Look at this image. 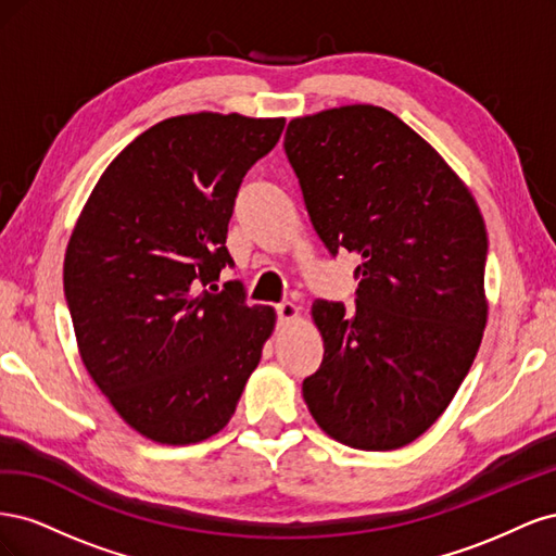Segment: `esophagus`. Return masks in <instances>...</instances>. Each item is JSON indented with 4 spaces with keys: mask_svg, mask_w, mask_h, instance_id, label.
Wrapping results in <instances>:
<instances>
[{
    "mask_svg": "<svg viewBox=\"0 0 556 556\" xmlns=\"http://www.w3.org/2000/svg\"><path fill=\"white\" fill-rule=\"evenodd\" d=\"M299 317H301V308L296 304H292V301H285V304L278 306L280 323H296Z\"/></svg>",
    "mask_w": 556,
    "mask_h": 556,
    "instance_id": "34e87169",
    "label": "esophagus"
}]
</instances>
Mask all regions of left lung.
<instances>
[{
	"label": "left lung",
	"mask_w": 556,
	"mask_h": 556,
	"mask_svg": "<svg viewBox=\"0 0 556 556\" xmlns=\"http://www.w3.org/2000/svg\"><path fill=\"white\" fill-rule=\"evenodd\" d=\"M282 146L317 237L362 260L355 311L311 308L325 357L304 401L333 441L399 450L445 413L478 355L482 213L439 150L382 106L299 115Z\"/></svg>",
	"instance_id": "left-lung-1"
}]
</instances>
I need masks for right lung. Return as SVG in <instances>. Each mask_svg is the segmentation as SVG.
Returning <instances> with one entry per match:
<instances>
[{
  "instance_id": "1",
  "label": "right lung",
  "mask_w": 556,
  "mask_h": 556,
  "mask_svg": "<svg viewBox=\"0 0 556 556\" xmlns=\"http://www.w3.org/2000/svg\"><path fill=\"white\" fill-rule=\"evenodd\" d=\"M285 117L199 111L146 129L99 176L64 252L78 355L113 410L162 445L223 431L271 339L248 306L227 227L245 172Z\"/></svg>"
}]
</instances>
